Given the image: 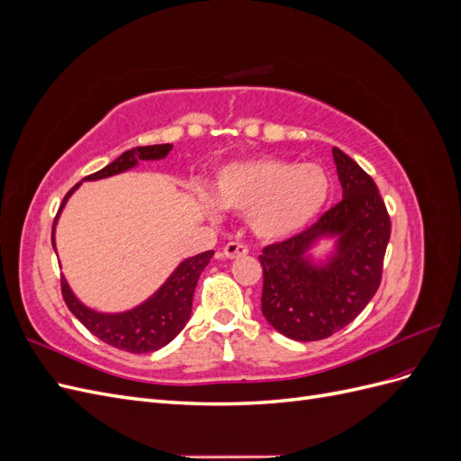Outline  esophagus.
<instances>
[{"label":"esophagus","mask_w":461,"mask_h":461,"mask_svg":"<svg viewBox=\"0 0 461 461\" xmlns=\"http://www.w3.org/2000/svg\"><path fill=\"white\" fill-rule=\"evenodd\" d=\"M222 254H225L229 259H236V258H242L248 254V246L242 242H229L222 249Z\"/></svg>","instance_id":"esophagus-1"}]
</instances>
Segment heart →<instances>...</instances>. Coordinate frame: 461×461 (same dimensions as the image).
I'll return each mask as SVG.
<instances>
[{"instance_id": "b5f03b06", "label": "heart", "mask_w": 461, "mask_h": 461, "mask_svg": "<svg viewBox=\"0 0 461 461\" xmlns=\"http://www.w3.org/2000/svg\"><path fill=\"white\" fill-rule=\"evenodd\" d=\"M330 180L323 167L276 158H256L222 167L215 178L219 203L248 219L263 240H283L305 229L329 202ZM202 203L217 215V203L203 194Z\"/></svg>"}]
</instances>
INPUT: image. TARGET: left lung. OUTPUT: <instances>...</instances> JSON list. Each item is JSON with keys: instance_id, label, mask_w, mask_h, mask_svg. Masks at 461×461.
<instances>
[{"instance_id": "obj_1", "label": "left lung", "mask_w": 461, "mask_h": 461, "mask_svg": "<svg viewBox=\"0 0 461 461\" xmlns=\"http://www.w3.org/2000/svg\"><path fill=\"white\" fill-rule=\"evenodd\" d=\"M332 156L342 200L259 256L261 312L271 327L300 342L329 339L364 312L379 290L390 240V217L375 180L339 148ZM321 235L338 236V254L315 268L304 252Z\"/></svg>"}]
</instances>
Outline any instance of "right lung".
Instances as JSON below:
<instances>
[{"label": "right lung", "instance_id": "add662e5", "mask_svg": "<svg viewBox=\"0 0 461 461\" xmlns=\"http://www.w3.org/2000/svg\"><path fill=\"white\" fill-rule=\"evenodd\" d=\"M171 149H173L171 144L132 148L129 151H124L122 156H119L113 163L104 167L102 171L85 176V180H97L111 175H119L122 171L131 169V167H134L140 159L144 161L163 159ZM78 186L80 183L67 192L59 212L55 215L53 229L67 198L71 196ZM53 248H55V242H53ZM213 254H215L213 249H209V252L185 259L178 265L176 271L167 278V283L156 292V294H153L149 300H146L142 305H138V308L124 313H97L88 310L86 305H82L75 298V294L71 292V288H68L63 276H61V294L67 308L71 310V313L94 334V337L124 352L149 354V352L159 350V348H163L165 344H169L188 323L190 313H192L194 290H196L198 278L205 269L209 259L213 258Z\"/></svg>", "mask_w": 461, "mask_h": 461}]
</instances>
